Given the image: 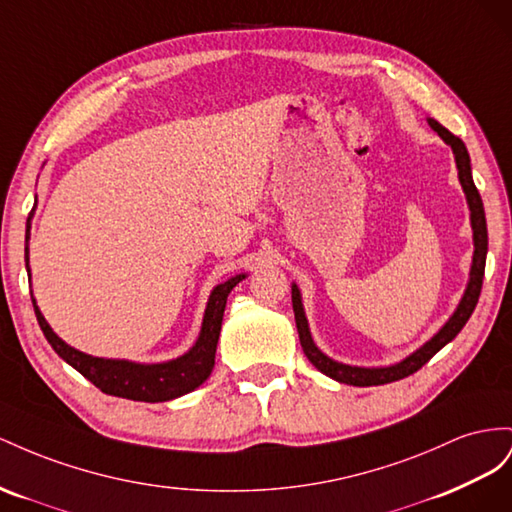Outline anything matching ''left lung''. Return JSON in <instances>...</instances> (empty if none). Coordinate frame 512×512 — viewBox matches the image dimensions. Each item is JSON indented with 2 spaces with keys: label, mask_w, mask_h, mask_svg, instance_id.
Returning <instances> with one entry per match:
<instances>
[{
  "label": "left lung",
  "mask_w": 512,
  "mask_h": 512,
  "mask_svg": "<svg viewBox=\"0 0 512 512\" xmlns=\"http://www.w3.org/2000/svg\"><path fill=\"white\" fill-rule=\"evenodd\" d=\"M429 126L440 135L450 148L452 154H455V163L459 169V182L463 186V193L467 199V206H470V221H472V231H474V259H472V270H470V281H467L465 294L457 306V311L452 313V317L446 321V324L440 328V332L435 334L431 341H427L420 349H416L414 354L407 356L405 360L390 364V367H375V369H364V367H352V364H343L328 358L321 349L313 343L311 330H309V321H306L304 315V306H302V296L300 289L294 283L291 285V304H294V315H296V326L300 334V345L304 349L306 358L311 360L313 367L321 371L324 375L337 379L341 384L349 386H382L397 382V379H403L407 375L416 373L422 364H427L440 349L450 343L461 332V328L467 324V319L474 313L478 296H480V287H483V276H485V259H487V221H485V208H483V199H480L478 188L472 180V165H470V154H467L465 143L446 130L440 122H435L429 118Z\"/></svg>",
  "instance_id": "left-lung-1"
}]
</instances>
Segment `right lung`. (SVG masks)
<instances>
[{
  "instance_id": "add662e5",
  "label": "right lung",
  "mask_w": 512,
  "mask_h": 512,
  "mask_svg": "<svg viewBox=\"0 0 512 512\" xmlns=\"http://www.w3.org/2000/svg\"><path fill=\"white\" fill-rule=\"evenodd\" d=\"M27 240H29V221H27ZM25 266L29 272V251L25 248ZM246 274L231 276L229 281L216 285L210 294L206 313H203V324L197 343L188 349V352L175 360L158 362V364H141L130 360H111V358H96L90 354H83L79 349L64 343L47 324L45 315L34 302L36 319L40 330L45 332L47 341L55 349V354L66 360L72 369H77L85 379L111 397H122L130 401H145V403H158V401H171L178 399L182 394L199 388L210 377L214 369V354L218 334H221L223 313L227 296L231 289L236 287Z\"/></svg>"
}]
</instances>
